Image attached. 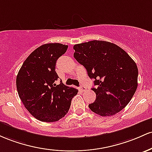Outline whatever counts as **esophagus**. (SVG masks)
Listing matches in <instances>:
<instances>
[{
	"label": "esophagus",
	"mask_w": 152,
	"mask_h": 152,
	"mask_svg": "<svg viewBox=\"0 0 152 152\" xmlns=\"http://www.w3.org/2000/svg\"><path fill=\"white\" fill-rule=\"evenodd\" d=\"M80 90H81V91H85V90H86V88H85V86H83V85H82L80 87Z\"/></svg>",
	"instance_id": "34e87169"
}]
</instances>
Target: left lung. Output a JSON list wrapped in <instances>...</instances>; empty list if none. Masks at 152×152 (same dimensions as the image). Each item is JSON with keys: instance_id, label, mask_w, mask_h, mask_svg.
Masks as SVG:
<instances>
[{"instance_id": "1", "label": "left lung", "mask_w": 152, "mask_h": 152, "mask_svg": "<svg viewBox=\"0 0 152 152\" xmlns=\"http://www.w3.org/2000/svg\"><path fill=\"white\" fill-rule=\"evenodd\" d=\"M74 57L94 79L96 94L89 108L101 116L113 115L130 102L138 86L136 64L124 49L105 41L75 44Z\"/></svg>"}]
</instances>
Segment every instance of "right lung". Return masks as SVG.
Segmentation results:
<instances>
[{"mask_svg": "<svg viewBox=\"0 0 152 152\" xmlns=\"http://www.w3.org/2000/svg\"><path fill=\"white\" fill-rule=\"evenodd\" d=\"M68 46L45 44L26 58L16 77L18 96L28 112L41 121H57L67 113L72 99L78 90L60 83L55 72L58 58Z\"/></svg>", "mask_w": 152, "mask_h": 152, "instance_id": "right-lung-1", "label": "right lung"}]
</instances>
